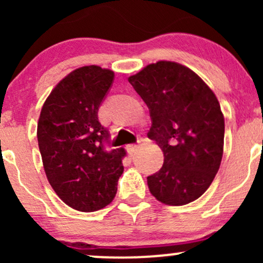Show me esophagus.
Here are the masks:
<instances>
[{"instance_id": "esophagus-1", "label": "esophagus", "mask_w": 263, "mask_h": 263, "mask_svg": "<svg viewBox=\"0 0 263 263\" xmlns=\"http://www.w3.org/2000/svg\"><path fill=\"white\" fill-rule=\"evenodd\" d=\"M126 148H127V152L129 153V155H134V153H135L136 151H137V148H138V144H136V143H134V144H128V146L126 147Z\"/></svg>"}]
</instances>
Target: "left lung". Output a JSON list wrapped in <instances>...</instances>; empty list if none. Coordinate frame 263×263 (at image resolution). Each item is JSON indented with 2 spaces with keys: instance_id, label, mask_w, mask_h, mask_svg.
Returning a JSON list of instances; mask_svg holds the SVG:
<instances>
[{
  "instance_id": "1",
  "label": "left lung",
  "mask_w": 263,
  "mask_h": 263,
  "mask_svg": "<svg viewBox=\"0 0 263 263\" xmlns=\"http://www.w3.org/2000/svg\"><path fill=\"white\" fill-rule=\"evenodd\" d=\"M148 106V137L164 155L147 177L151 194L163 204L185 205L206 192L224 151L225 121L215 93L189 68L161 60L128 78Z\"/></svg>"
}]
</instances>
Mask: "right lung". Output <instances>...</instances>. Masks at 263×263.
<instances>
[{
    "label": "right lung",
    "instance_id": "add662e5",
    "mask_svg": "<svg viewBox=\"0 0 263 263\" xmlns=\"http://www.w3.org/2000/svg\"><path fill=\"white\" fill-rule=\"evenodd\" d=\"M114 78V71L98 65L71 71L52 90L38 120L48 182L66 205L84 213L110 204L123 173L126 151L106 149L110 134L98 117Z\"/></svg>",
    "mask_w": 263,
    "mask_h": 263
}]
</instances>
